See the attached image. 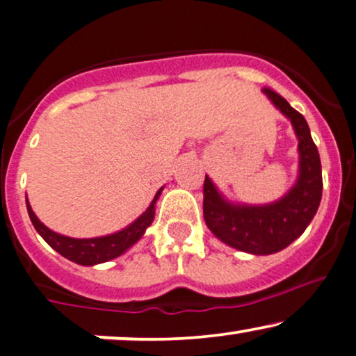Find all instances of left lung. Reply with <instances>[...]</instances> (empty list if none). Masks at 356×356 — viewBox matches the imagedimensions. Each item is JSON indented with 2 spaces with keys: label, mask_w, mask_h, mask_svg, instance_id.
Masks as SVG:
<instances>
[{
  "label": "left lung",
  "mask_w": 356,
  "mask_h": 356,
  "mask_svg": "<svg viewBox=\"0 0 356 356\" xmlns=\"http://www.w3.org/2000/svg\"><path fill=\"white\" fill-rule=\"evenodd\" d=\"M263 93L289 119L298 136L296 184L280 201L265 206L232 204L207 175L202 189V212L211 232L227 245L253 255H271L293 243L314 219L322 197L321 156L306 119L271 88H263Z\"/></svg>",
  "instance_id": "1"
}]
</instances>
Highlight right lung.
Segmentation results:
<instances>
[{
  "instance_id": "right-lung-1",
  "label": "right lung",
  "mask_w": 356,
  "mask_h": 356,
  "mask_svg": "<svg viewBox=\"0 0 356 356\" xmlns=\"http://www.w3.org/2000/svg\"><path fill=\"white\" fill-rule=\"evenodd\" d=\"M161 193V188L156 191L154 201L150 202V206L147 207V211L140 218H137L131 225H127L126 229L119 230L116 234L104 235V237H95V238H72L67 235H60L54 230L40 222L37 219V216L32 211L26 197V206L27 212H29L31 222L34 225L37 232L42 237L55 252H58L60 255L68 258L70 261H75L78 265L85 266H93L98 263H104L113 260L119 255H122L127 248H131L134 243L138 242V238L142 237L145 232V229L152 224V220L155 218V202L159 200Z\"/></svg>"
}]
</instances>
